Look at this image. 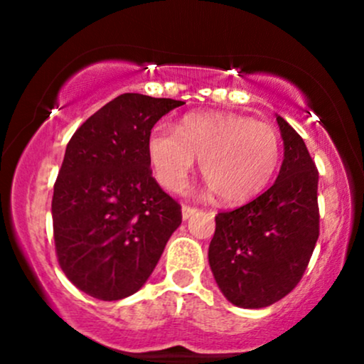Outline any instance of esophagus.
Segmentation results:
<instances>
[{
  "mask_svg": "<svg viewBox=\"0 0 364 364\" xmlns=\"http://www.w3.org/2000/svg\"><path fill=\"white\" fill-rule=\"evenodd\" d=\"M196 208L195 207H190V205H183V208H181V215H183V220H186V219H190V217H193L195 214H196Z\"/></svg>",
  "mask_w": 364,
  "mask_h": 364,
  "instance_id": "34e87169",
  "label": "esophagus"
}]
</instances>
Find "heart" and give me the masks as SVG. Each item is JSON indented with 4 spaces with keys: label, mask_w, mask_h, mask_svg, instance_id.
Listing matches in <instances>:
<instances>
[{
    "label": "heart",
    "mask_w": 364,
    "mask_h": 364,
    "mask_svg": "<svg viewBox=\"0 0 364 364\" xmlns=\"http://www.w3.org/2000/svg\"><path fill=\"white\" fill-rule=\"evenodd\" d=\"M149 157L161 185L185 186L200 159V173L215 196L228 203L253 198L272 178L281 154L270 124L237 114L196 112L181 119L178 132L159 124L149 136Z\"/></svg>",
    "instance_id": "1"
}]
</instances>
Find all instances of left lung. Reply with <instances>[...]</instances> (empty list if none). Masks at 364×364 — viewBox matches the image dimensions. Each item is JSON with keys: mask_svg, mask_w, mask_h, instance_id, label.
<instances>
[{"mask_svg": "<svg viewBox=\"0 0 364 364\" xmlns=\"http://www.w3.org/2000/svg\"><path fill=\"white\" fill-rule=\"evenodd\" d=\"M284 161L275 183L246 205L215 215L212 274L240 308H265L298 286L320 232L318 171L301 136L277 116Z\"/></svg>", "mask_w": 364, "mask_h": 364, "instance_id": "1", "label": "left lung"}]
</instances>
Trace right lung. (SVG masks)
Instances as JSON below:
<instances>
[{"label": "right lung", "mask_w": 364, "mask_h": 364, "mask_svg": "<svg viewBox=\"0 0 364 364\" xmlns=\"http://www.w3.org/2000/svg\"><path fill=\"white\" fill-rule=\"evenodd\" d=\"M183 101L121 94L66 145L54 183L58 262L78 289L118 301L147 282L181 224V207L152 178L149 136Z\"/></svg>", "instance_id": "right-lung-1"}]
</instances>
